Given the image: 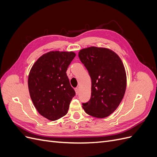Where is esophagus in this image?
Instances as JSON below:
<instances>
[{"label": "esophagus", "mask_w": 157, "mask_h": 157, "mask_svg": "<svg viewBox=\"0 0 157 157\" xmlns=\"http://www.w3.org/2000/svg\"><path fill=\"white\" fill-rule=\"evenodd\" d=\"M75 94H76V95H78V92H79V90H78V88H76L75 89Z\"/></svg>", "instance_id": "esophagus-1"}]
</instances>
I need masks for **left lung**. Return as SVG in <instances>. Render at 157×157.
I'll use <instances>...</instances> for the list:
<instances>
[{
	"label": "left lung",
	"mask_w": 157,
	"mask_h": 157,
	"mask_svg": "<svg viewBox=\"0 0 157 157\" xmlns=\"http://www.w3.org/2000/svg\"><path fill=\"white\" fill-rule=\"evenodd\" d=\"M78 57L92 80L91 98L82 104V108L90 116L105 118L116 110L124 96V66L120 57L107 48H83L79 51Z\"/></svg>",
	"instance_id": "left-lung-1"
}]
</instances>
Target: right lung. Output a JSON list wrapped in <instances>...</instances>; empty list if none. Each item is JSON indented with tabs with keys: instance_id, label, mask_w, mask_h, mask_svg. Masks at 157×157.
Wrapping results in <instances>:
<instances>
[{
	"instance_id": "right-lung-1",
	"label": "right lung",
	"mask_w": 157,
	"mask_h": 157,
	"mask_svg": "<svg viewBox=\"0 0 157 157\" xmlns=\"http://www.w3.org/2000/svg\"><path fill=\"white\" fill-rule=\"evenodd\" d=\"M73 52L50 51L33 64L28 77L31 100L37 111L50 121L67 113L75 92L66 71L74 59Z\"/></svg>"
}]
</instances>
